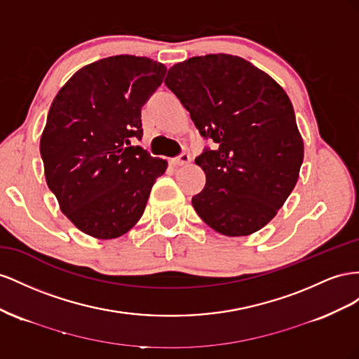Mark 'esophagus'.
<instances>
[{
	"instance_id": "esophagus-1",
	"label": "esophagus",
	"mask_w": 359,
	"mask_h": 359,
	"mask_svg": "<svg viewBox=\"0 0 359 359\" xmlns=\"http://www.w3.org/2000/svg\"><path fill=\"white\" fill-rule=\"evenodd\" d=\"M189 162H191L189 153H182L180 156L170 159V163H171V165H179V167H182V165H187V163H189Z\"/></svg>"
}]
</instances>
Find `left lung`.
<instances>
[{
  "label": "left lung",
  "mask_w": 359,
  "mask_h": 359,
  "mask_svg": "<svg viewBox=\"0 0 359 359\" xmlns=\"http://www.w3.org/2000/svg\"><path fill=\"white\" fill-rule=\"evenodd\" d=\"M167 87L204 138L217 142L196 163L206 185L192 206L224 236L263 229L299 177L304 141L287 93L242 57L209 54L168 69Z\"/></svg>",
  "instance_id": "left-lung-1"
}]
</instances>
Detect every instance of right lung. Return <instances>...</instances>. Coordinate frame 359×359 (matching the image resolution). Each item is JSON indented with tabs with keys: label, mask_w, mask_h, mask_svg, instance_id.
<instances>
[{
	"label": "right lung",
	"mask_w": 359,
	"mask_h": 359,
	"mask_svg": "<svg viewBox=\"0 0 359 359\" xmlns=\"http://www.w3.org/2000/svg\"><path fill=\"white\" fill-rule=\"evenodd\" d=\"M165 72L147 57L102 58L72 75L49 108L40 138L46 183L91 238L116 239L134 227L167 170L165 159L130 146L142 137L141 107Z\"/></svg>",
	"instance_id": "add662e5"
}]
</instances>
